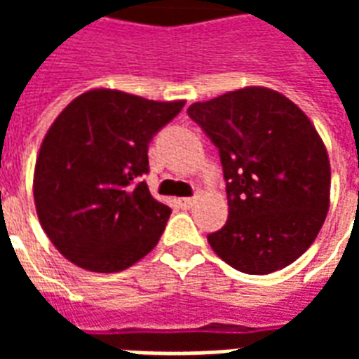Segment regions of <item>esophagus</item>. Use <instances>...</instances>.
Segmentation results:
<instances>
[{
  "label": "esophagus",
  "instance_id": "obj_1",
  "mask_svg": "<svg viewBox=\"0 0 359 359\" xmlns=\"http://www.w3.org/2000/svg\"><path fill=\"white\" fill-rule=\"evenodd\" d=\"M179 203L182 205V208H187L188 210V208H192V205L196 203V198H180Z\"/></svg>",
  "mask_w": 359,
  "mask_h": 359
}]
</instances>
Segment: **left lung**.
I'll use <instances>...</instances> for the list:
<instances>
[{"label": "left lung", "mask_w": 359, "mask_h": 359, "mask_svg": "<svg viewBox=\"0 0 359 359\" xmlns=\"http://www.w3.org/2000/svg\"><path fill=\"white\" fill-rule=\"evenodd\" d=\"M188 115L219 148L226 225L208 236L225 264L248 275L285 269L313 244L331 203V163L308 115L265 86L196 102Z\"/></svg>", "instance_id": "8db88e82"}]
</instances>
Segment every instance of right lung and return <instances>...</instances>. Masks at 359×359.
Segmentation results:
<instances>
[{
    "label": "right lung",
    "instance_id": "add662e5",
    "mask_svg": "<svg viewBox=\"0 0 359 359\" xmlns=\"http://www.w3.org/2000/svg\"><path fill=\"white\" fill-rule=\"evenodd\" d=\"M184 103L92 88L53 121L32 190L43 233L71 264L117 273L156 248L171 208L134 179L148 172L149 140Z\"/></svg>",
    "mask_w": 359,
    "mask_h": 359
}]
</instances>
